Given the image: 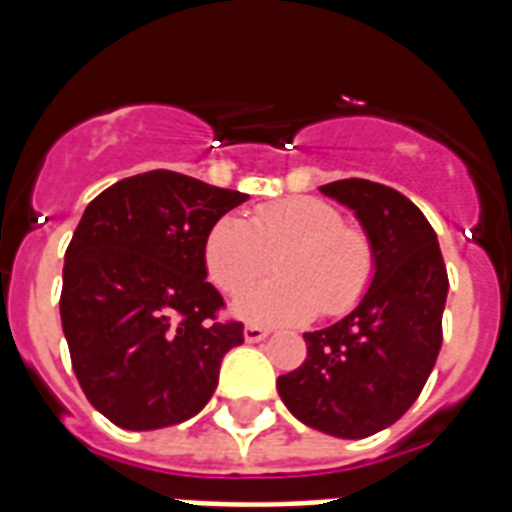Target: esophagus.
Masks as SVG:
<instances>
[{
	"label": "esophagus",
	"mask_w": 512,
	"mask_h": 512,
	"mask_svg": "<svg viewBox=\"0 0 512 512\" xmlns=\"http://www.w3.org/2000/svg\"><path fill=\"white\" fill-rule=\"evenodd\" d=\"M265 337H268V329L255 327V324H247V327H244V340L247 342H260L265 340Z\"/></svg>",
	"instance_id": "esophagus-1"
}]
</instances>
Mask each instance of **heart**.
<instances>
[{"mask_svg":"<svg viewBox=\"0 0 512 512\" xmlns=\"http://www.w3.org/2000/svg\"><path fill=\"white\" fill-rule=\"evenodd\" d=\"M277 257L280 276L244 290L233 311L265 327L337 316L364 297L374 273L372 241L342 223L332 204L311 196L252 209L249 220L220 217L204 239L209 279L223 292H239Z\"/></svg>","mask_w":512,"mask_h":512,"instance_id":"obj_1","label":"heart"}]
</instances>
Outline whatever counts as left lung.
Here are the masks:
<instances>
[{"mask_svg": "<svg viewBox=\"0 0 512 512\" xmlns=\"http://www.w3.org/2000/svg\"><path fill=\"white\" fill-rule=\"evenodd\" d=\"M364 228L372 284L337 324L305 332L308 356L276 380L281 401L308 428L366 438L390 428L425 388L444 316L446 265L428 217L388 185L350 177L321 185Z\"/></svg>", "mask_w": 512, "mask_h": 512, "instance_id": "1", "label": "left lung"}]
</instances>
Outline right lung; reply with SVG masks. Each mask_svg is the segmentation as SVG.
I'll use <instances>...</instances> for the list:
<instances>
[{
  "instance_id": "right-lung-1",
  "label": "right lung",
  "mask_w": 512,
  "mask_h": 512,
  "mask_svg": "<svg viewBox=\"0 0 512 512\" xmlns=\"http://www.w3.org/2000/svg\"><path fill=\"white\" fill-rule=\"evenodd\" d=\"M247 193L170 170L124 177L87 204L66 249L60 321L84 396L124 430L191 420L244 342L207 281L209 228Z\"/></svg>"
}]
</instances>
